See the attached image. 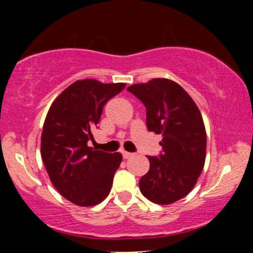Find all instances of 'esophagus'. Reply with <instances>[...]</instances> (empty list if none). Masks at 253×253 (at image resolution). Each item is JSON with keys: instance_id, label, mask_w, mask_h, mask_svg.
Instances as JSON below:
<instances>
[{"instance_id": "obj_1", "label": "esophagus", "mask_w": 253, "mask_h": 253, "mask_svg": "<svg viewBox=\"0 0 253 253\" xmlns=\"http://www.w3.org/2000/svg\"><path fill=\"white\" fill-rule=\"evenodd\" d=\"M132 156H133V153H130V152H126V151H124V152H123V157L125 159H128Z\"/></svg>"}]
</instances>
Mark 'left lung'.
Listing matches in <instances>:
<instances>
[{
  "instance_id": "1",
  "label": "left lung",
  "mask_w": 253,
  "mask_h": 253,
  "mask_svg": "<svg viewBox=\"0 0 253 253\" xmlns=\"http://www.w3.org/2000/svg\"><path fill=\"white\" fill-rule=\"evenodd\" d=\"M146 108L150 132L163 135L158 157H147L150 170L139 181L150 201L170 205L190 193L205 165V125L199 108L179 84L167 78L127 88Z\"/></svg>"
}]
</instances>
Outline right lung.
Masks as SVG:
<instances>
[{"instance_id": "obj_1", "label": "right lung", "mask_w": 253, "mask_h": 253, "mask_svg": "<svg viewBox=\"0 0 253 253\" xmlns=\"http://www.w3.org/2000/svg\"><path fill=\"white\" fill-rule=\"evenodd\" d=\"M125 88L124 83L77 81L51 104L42 133V158L52 184L66 200L90 207L112 189L121 153L88 146L104 104Z\"/></svg>"}]
</instances>
